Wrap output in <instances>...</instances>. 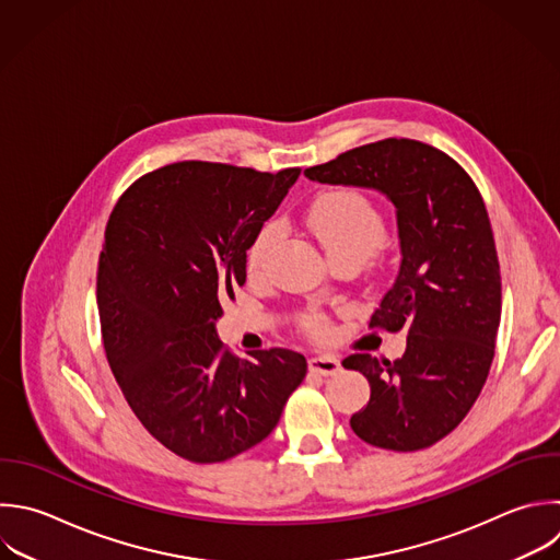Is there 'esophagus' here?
<instances>
[{
    "mask_svg": "<svg viewBox=\"0 0 560 560\" xmlns=\"http://www.w3.org/2000/svg\"><path fill=\"white\" fill-rule=\"evenodd\" d=\"M308 370L315 374H322V376H330V374H337L341 370V365L335 357H313V359H308Z\"/></svg>",
    "mask_w": 560,
    "mask_h": 560,
    "instance_id": "obj_1",
    "label": "esophagus"
}]
</instances>
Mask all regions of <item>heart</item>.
Listing matches in <instances>:
<instances>
[{
	"label": "heart",
	"mask_w": 560,
	"mask_h": 560,
	"mask_svg": "<svg viewBox=\"0 0 560 560\" xmlns=\"http://www.w3.org/2000/svg\"><path fill=\"white\" fill-rule=\"evenodd\" d=\"M306 225L335 265H361L387 238V223L383 212L365 192L352 188L322 195L311 206ZM278 236V223H269L249 243L245 267L252 278H262L267 273ZM300 328L311 339H324L328 332V319L319 311H308L300 317Z\"/></svg>",
	"instance_id": "obj_1"
}]
</instances>
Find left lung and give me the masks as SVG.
Listing matches in <instances>:
<instances>
[{"mask_svg": "<svg viewBox=\"0 0 560 560\" xmlns=\"http://www.w3.org/2000/svg\"><path fill=\"white\" fill-rule=\"evenodd\" d=\"M304 175L376 188L396 206L400 271L370 328L402 330L407 350L396 361L343 359L370 383L350 427L378 448H427L470 411L494 357L501 273L486 203L453 158L407 138L350 149Z\"/></svg>", "mask_w": 560, "mask_h": 560, "instance_id": "left-lung-1", "label": "left lung"}]
</instances>
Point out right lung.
Returning a JSON list of instances; mask_svg holds the SVG:
<instances>
[{"label":"right lung","instance_id":"1","mask_svg":"<svg viewBox=\"0 0 560 560\" xmlns=\"http://www.w3.org/2000/svg\"><path fill=\"white\" fill-rule=\"evenodd\" d=\"M298 177L177 162L136 179L109 217L96 287L105 354L144 429L188 462L262 442L306 376L300 352L236 357L214 328L245 284L249 243Z\"/></svg>","mask_w":560,"mask_h":560}]
</instances>
